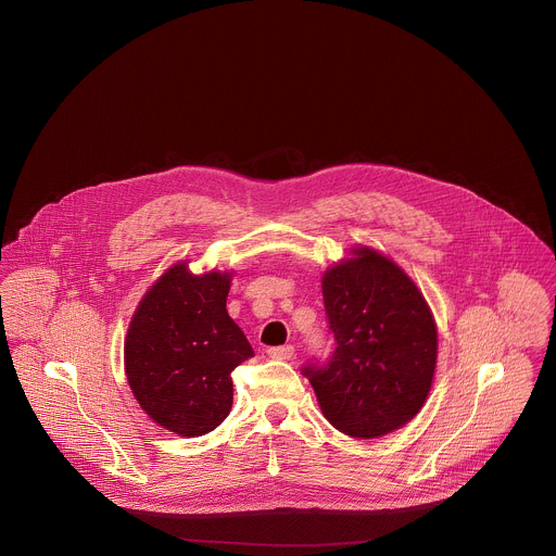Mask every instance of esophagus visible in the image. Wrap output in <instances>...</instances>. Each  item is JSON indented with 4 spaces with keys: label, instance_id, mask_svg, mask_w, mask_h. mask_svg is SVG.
<instances>
[{
    "label": "esophagus",
    "instance_id": "obj_1",
    "mask_svg": "<svg viewBox=\"0 0 556 556\" xmlns=\"http://www.w3.org/2000/svg\"><path fill=\"white\" fill-rule=\"evenodd\" d=\"M270 358H277V361H290L294 356V345H277V348H268L266 350Z\"/></svg>",
    "mask_w": 556,
    "mask_h": 556
}]
</instances>
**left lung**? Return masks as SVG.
I'll return each mask as SVG.
<instances>
[{"mask_svg": "<svg viewBox=\"0 0 556 556\" xmlns=\"http://www.w3.org/2000/svg\"><path fill=\"white\" fill-rule=\"evenodd\" d=\"M354 255L323 277L337 348L303 374L333 428L352 439H378L426 404L439 333L424 294L395 262L367 247Z\"/></svg>", "mask_w": 556, "mask_h": 556, "instance_id": "left-lung-1", "label": "left lung"}]
</instances>
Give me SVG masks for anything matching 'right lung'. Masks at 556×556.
I'll return each mask as SVG.
<instances>
[{
	"instance_id": "right-lung-1",
	"label": "right lung",
	"mask_w": 556,
	"mask_h": 556,
	"mask_svg": "<svg viewBox=\"0 0 556 556\" xmlns=\"http://www.w3.org/2000/svg\"><path fill=\"white\" fill-rule=\"evenodd\" d=\"M229 273L172 266L141 299L124 341L130 391L146 415L180 437H204L231 410V371L253 348L229 318Z\"/></svg>"
}]
</instances>
